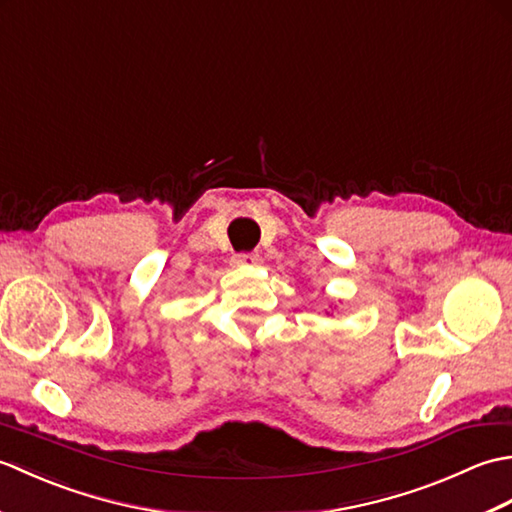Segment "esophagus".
Returning a JSON list of instances; mask_svg holds the SVG:
<instances>
[{
  "label": "esophagus",
  "instance_id": "34e87169",
  "mask_svg": "<svg viewBox=\"0 0 512 512\" xmlns=\"http://www.w3.org/2000/svg\"><path fill=\"white\" fill-rule=\"evenodd\" d=\"M233 264H235V266H255V264H259V255H257V253H242V255H235Z\"/></svg>",
  "mask_w": 512,
  "mask_h": 512
}]
</instances>
